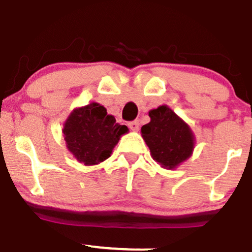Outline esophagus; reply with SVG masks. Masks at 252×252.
<instances>
[{
    "instance_id": "obj_1",
    "label": "esophagus",
    "mask_w": 252,
    "mask_h": 252,
    "mask_svg": "<svg viewBox=\"0 0 252 252\" xmlns=\"http://www.w3.org/2000/svg\"><path fill=\"white\" fill-rule=\"evenodd\" d=\"M139 125H140V123H139L138 120H134V121H131V123L128 124V127L131 128V131L137 132L139 129Z\"/></svg>"
}]
</instances>
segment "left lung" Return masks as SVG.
<instances>
[{
  "mask_svg": "<svg viewBox=\"0 0 252 252\" xmlns=\"http://www.w3.org/2000/svg\"><path fill=\"white\" fill-rule=\"evenodd\" d=\"M149 115L151 121L141 127V135L151 156L164 168H176L193 152V133L188 124L165 105L150 111Z\"/></svg>",
  "mask_w": 252,
  "mask_h": 252,
  "instance_id": "left-lung-1",
  "label": "left lung"
}]
</instances>
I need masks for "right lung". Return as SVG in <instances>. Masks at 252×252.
I'll use <instances>...</instances> for the list:
<instances>
[{"label":"right lung","mask_w":252,"mask_h":252,"mask_svg":"<svg viewBox=\"0 0 252 252\" xmlns=\"http://www.w3.org/2000/svg\"><path fill=\"white\" fill-rule=\"evenodd\" d=\"M128 128L115 121L113 115L97 102L75 108L64 123L67 149L81 164L96 165L112 155L120 137Z\"/></svg>","instance_id":"obj_1"}]
</instances>
